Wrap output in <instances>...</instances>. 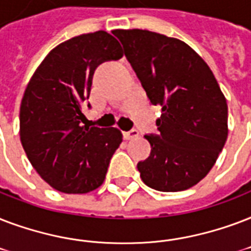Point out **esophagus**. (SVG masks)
<instances>
[{
	"label": "esophagus",
	"mask_w": 251,
	"mask_h": 251,
	"mask_svg": "<svg viewBox=\"0 0 251 251\" xmlns=\"http://www.w3.org/2000/svg\"><path fill=\"white\" fill-rule=\"evenodd\" d=\"M137 136H139V132L136 131V129H131V131L124 132L123 133L124 140H132L135 139V137H137Z\"/></svg>",
	"instance_id": "obj_1"
}]
</instances>
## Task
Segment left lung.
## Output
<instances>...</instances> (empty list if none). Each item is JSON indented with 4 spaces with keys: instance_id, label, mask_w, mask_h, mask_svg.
I'll return each mask as SVG.
<instances>
[{
    "instance_id": "left-lung-1",
    "label": "left lung",
    "mask_w": 251,
    "mask_h": 251,
    "mask_svg": "<svg viewBox=\"0 0 251 251\" xmlns=\"http://www.w3.org/2000/svg\"><path fill=\"white\" fill-rule=\"evenodd\" d=\"M151 103L160 104L152 151L137 169L157 191H183L203 179L228 137V104L212 71L191 47L148 30H115Z\"/></svg>"
}]
</instances>
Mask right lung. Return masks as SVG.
Segmentation results:
<instances>
[{
	"label": "right lung",
	"instance_id": "obj_1",
	"mask_svg": "<svg viewBox=\"0 0 251 251\" xmlns=\"http://www.w3.org/2000/svg\"><path fill=\"white\" fill-rule=\"evenodd\" d=\"M122 56L119 42L106 31L82 34L55 47L27 85L21 143L32 168L57 191L86 194L103 183L123 136L118 128L82 126V107L97 67Z\"/></svg>",
	"mask_w": 251,
	"mask_h": 251
}]
</instances>
